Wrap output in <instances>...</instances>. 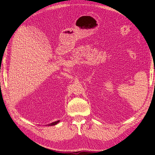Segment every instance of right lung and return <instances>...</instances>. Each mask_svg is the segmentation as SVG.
Returning <instances> with one entry per match:
<instances>
[{"label": "right lung", "mask_w": 155, "mask_h": 155, "mask_svg": "<svg viewBox=\"0 0 155 155\" xmlns=\"http://www.w3.org/2000/svg\"><path fill=\"white\" fill-rule=\"evenodd\" d=\"M59 122V120H58V121H54V122H53V123H51V124H48V126H52V125H56L57 124H58Z\"/></svg>", "instance_id": "obj_1"}]
</instances>
